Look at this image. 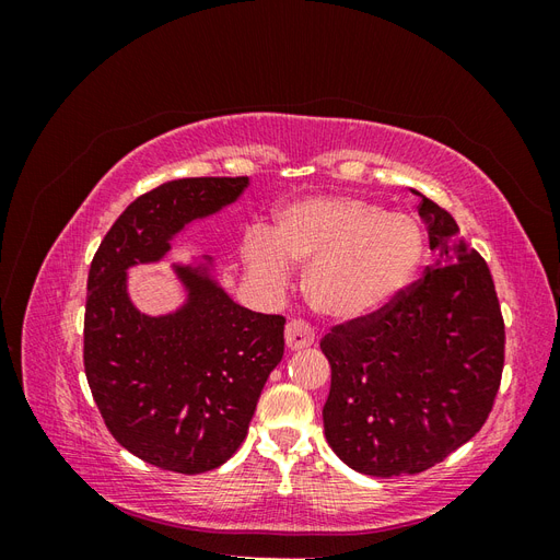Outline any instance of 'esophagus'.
I'll use <instances>...</instances> for the list:
<instances>
[{"label": "esophagus", "mask_w": 560, "mask_h": 560, "mask_svg": "<svg viewBox=\"0 0 560 560\" xmlns=\"http://www.w3.org/2000/svg\"><path fill=\"white\" fill-rule=\"evenodd\" d=\"M284 343H287V348H290V350L311 348L315 343V334L306 325V322L292 319V322H287V327H284Z\"/></svg>", "instance_id": "obj_1"}]
</instances>
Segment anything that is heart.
<instances>
[{
  "instance_id": "obj_1",
  "label": "heart",
  "mask_w": 560,
  "mask_h": 560,
  "mask_svg": "<svg viewBox=\"0 0 560 560\" xmlns=\"http://www.w3.org/2000/svg\"><path fill=\"white\" fill-rule=\"evenodd\" d=\"M247 273L268 287L306 266L303 290L311 306L338 322L364 319L387 308L416 278L425 231L413 214L387 212L360 196L325 194L287 202L273 231L243 238Z\"/></svg>"
}]
</instances>
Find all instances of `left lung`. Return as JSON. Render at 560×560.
Returning <instances> with one entry per match:
<instances>
[{
  "label": "left lung",
  "instance_id": "obj_1",
  "mask_svg": "<svg viewBox=\"0 0 560 560\" xmlns=\"http://www.w3.org/2000/svg\"><path fill=\"white\" fill-rule=\"evenodd\" d=\"M411 194L436 264L387 308L319 343L331 364L327 442L348 467L381 479L425 471L467 444L493 409L504 364L486 261L444 208Z\"/></svg>",
  "mask_w": 560,
  "mask_h": 560
}]
</instances>
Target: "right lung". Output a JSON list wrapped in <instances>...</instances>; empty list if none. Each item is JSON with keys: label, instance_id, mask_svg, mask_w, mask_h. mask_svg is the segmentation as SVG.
I'll return each mask as SVG.
<instances>
[{"label": "right lung", "instance_id": "1", "mask_svg": "<svg viewBox=\"0 0 560 560\" xmlns=\"http://www.w3.org/2000/svg\"><path fill=\"white\" fill-rule=\"evenodd\" d=\"M247 177L173 179L132 200L89 270L83 366L114 439L140 460L179 474L238 451L261 389L284 352V317L235 303L202 254L173 264L184 301L147 315L128 268L159 264L186 226L241 198Z\"/></svg>", "mask_w": 560, "mask_h": 560}]
</instances>
